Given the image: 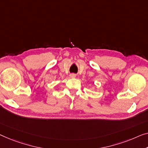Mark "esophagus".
<instances>
[{
    "label": "esophagus",
    "mask_w": 148,
    "mask_h": 148,
    "mask_svg": "<svg viewBox=\"0 0 148 148\" xmlns=\"http://www.w3.org/2000/svg\"><path fill=\"white\" fill-rule=\"evenodd\" d=\"M76 74H70V78H76Z\"/></svg>",
    "instance_id": "34e87169"
}]
</instances>
